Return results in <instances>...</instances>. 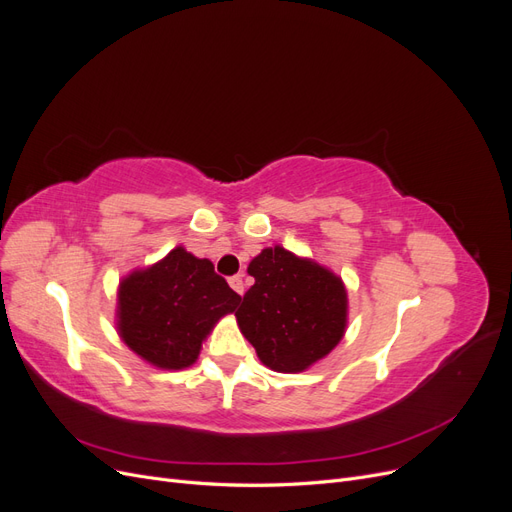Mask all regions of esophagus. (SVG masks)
Returning <instances> with one entry per match:
<instances>
[{"label": "esophagus", "mask_w": 512, "mask_h": 512, "mask_svg": "<svg viewBox=\"0 0 512 512\" xmlns=\"http://www.w3.org/2000/svg\"><path fill=\"white\" fill-rule=\"evenodd\" d=\"M228 284H230V288L235 290L237 294H243V290H245V284H243V275H235V277H230Z\"/></svg>", "instance_id": "34e87169"}]
</instances>
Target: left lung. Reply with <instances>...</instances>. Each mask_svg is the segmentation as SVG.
I'll return each instance as SVG.
<instances>
[{
  "label": "left lung",
  "instance_id": "left-lung-1",
  "mask_svg": "<svg viewBox=\"0 0 512 512\" xmlns=\"http://www.w3.org/2000/svg\"><path fill=\"white\" fill-rule=\"evenodd\" d=\"M247 273L256 282L235 316L262 365L299 374L342 342L348 292L331 269L273 245L252 258Z\"/></svg>",
  "mask_w": 512,
  "mask_h": 512
}]
</instances>
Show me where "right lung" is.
<instances>
[{
	"instance_id": "right-lung-1",
	"label": "right lung",
	"mask_w": 512,
	"mask_h": 512,
	"mask_svg": "<svg viewBox=\"0 0 512 512\" xmlns=\"http://www.w3.org/2000/svg\"><path fill=\"white\" fill-rule=\"evenodd\" d=\"M239 301L211 260L177 245L119 282L117 333L145 363L179 371L196 363L207 335Z\"/></svg>"
}]
</instances>
